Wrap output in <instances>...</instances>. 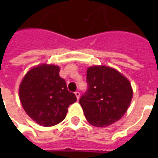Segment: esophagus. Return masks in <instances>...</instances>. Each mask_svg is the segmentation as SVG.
I'll return each instance as SVG.
<instances>
[{"label": "esophagus", "instance_id": "34e87169", "mask_svg": "<svg viewBox=\"0 0 158 158\" xmlns=\"http://www.w3.org/2000/svg\"><path fill=\"white\" fill-rule=\"evenodd\" d=\"M74 94H75L76 97H77V100H79V97H80V93L79 91H76V92H74Z\"/></svg>", "mask_w": 158, "mask_h": 158}]
</instances>
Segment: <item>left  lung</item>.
I'll list each match as a JSON object with an SVG mask.
<instances>
[{
  "label": "left lung",
  "mask_w": 158,
  "mask_h": 158,
  "mask_svg": "<svg viewBox=\"0 0 158 158\" xmlns=\"http://www.w3.org/2000/svg\"><path fill=\"white\" fill-rule=\"evenodd\" d=\"M88 90L79 100L86 120L96 127H106L125 114L133 89L125 76L112 67L96 65L87 69Z\"/></svg>",
  "instance_id": "left-lung-1"
}]
</instances>
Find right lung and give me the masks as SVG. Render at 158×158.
<instances>
[{"mask_svg": "<svg viewBox=\"0 0 158 158\" xmlns=\"http://www.w3.org/2000/svg\"><path fill=\"white\" fill-rule=\"evenodd\" d=\"M60 68L42 63L29 69L19 85V99L31 119L44 127L58 124L65 118L76 96L59 76Z\"/></svg>", "mask_w": 158, "mask_h": 158, "instance_id": "add662e5", "label": "right lung"}]
</instances>
